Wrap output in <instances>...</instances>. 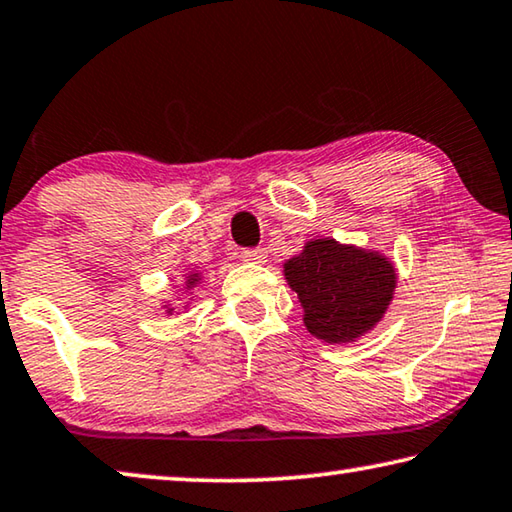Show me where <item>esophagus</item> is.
<instances>
[{
    "instance_id": "esophagus-1",
    "label": "esophagus",
    "mask_w": 512,
    "mask_h": 512,
    "mask_svg": "<svg viewBox=\"0 0 512 512\" xmlns=\"http://www.w3.org/2000/svg\"><path fill=\"white\" fill-rule=\"evenodd\" d=\"M241 259L248 264H264L266 262V250L264 248H244L241 250Z\"/></svg>"
}]
</instances>
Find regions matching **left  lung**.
I'll use <instances>...</instances> for the list:
<instances>
[{"instance_id": "8db88e82", "label": "left lung", "mask_w": 512, "mask_h": 512, "mask_svg": "<svg viewBox=\"0 0 512 512\" xmlns=\"http://www.w3.org/2000/svg\"><path fill=\"white\" fill-rule=\"evenodd\" d=\"M284 277L305 309V327L325 343H350L375 327L393 300L397 273L375 250L334 239L307 241L284 264Z\"/></svg>"}]
</instances>
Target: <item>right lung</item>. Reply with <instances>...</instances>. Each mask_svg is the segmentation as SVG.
Returning a JSON list of instances; mask_svg holds the SVG:
<instances>
[{
	"mask_svg": "<svg viewBox=\"0 0 512 512\" xmlns=\"http://www.w3.org/2000/svg\"><path fill=\"white\" fill-rule=\"evenodd\" d=\"M198 280H201V275H198V273L189 275V277H187V289H192ZM169 314H171V309H169Z\"/></svg>",
	"mask_w": 512,
	"mask_h": 512,
	"instance_id": "add662e5",
	"label": "right lung"
}]
</instances>
